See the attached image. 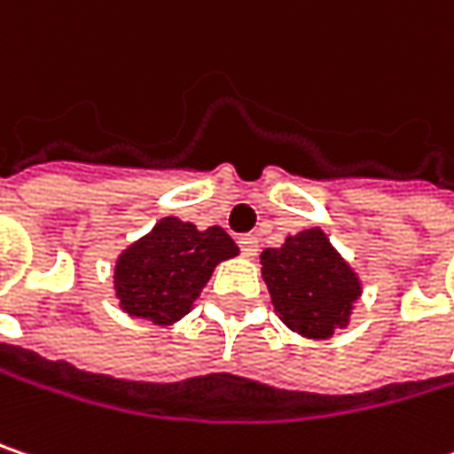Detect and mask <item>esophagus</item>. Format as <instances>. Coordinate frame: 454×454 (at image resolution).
<instances>
[{"label":"esophagus","mask_w":454,"mask_h":454,"mask_svg":"<svg viewBox=\"0 0 454 454\" xmlns=\"http://www.w3.org/2000/svg\"><path fill=\"white\" fill-rule=\"evenodd\" d=\"M239 249H241V254L244 256H256V252H259V241H256V236H252V233H247V236H241L239 239Z\"/></svg>","instance_id":"34e87169"}]
</instances>
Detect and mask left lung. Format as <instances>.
Returning a JSON list of instances; mask_svg holds the SVG:
<instances>
[{
  "label": "left lung",
  "mask_w": 454,
  "mask_h": 454,
  "mask_svg": "<svg viewBox=\"0 0 454 454\" xmlns=\"http://www.w3.org/2000/svg\"><path fill=\"white\" fill-rule=\"evenodd\" d=\"M262 278L282 324L308 339H326L347 326L362 287L321 228L287 236L262 252Z\"/></svg>",
  "instance_id": "1"
}]
</instances>
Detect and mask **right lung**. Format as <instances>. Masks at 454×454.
<instances>
[{"label": "right lung", "mask_w": 454, "mask_h": 454, "mask_svg": "<svg viewBox=\"0 0 454 454\" xmlns=\"http://www.w3.org/2000/svg\"><path fill=\"white\" fill-rule=\"evenodd\" d=\"M236 254L239 247L221 226L198 231L179 218H161L121 254L115 295L128 316L169 326L190 313L215 264Z\"/></svg>", "instance_id": "1"}]
</instances>
